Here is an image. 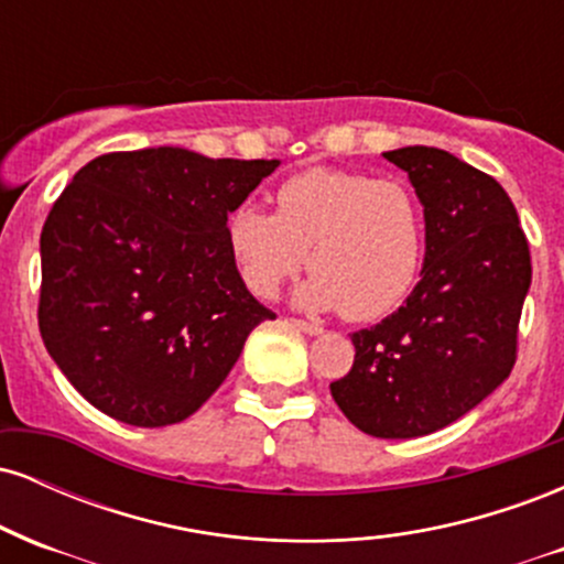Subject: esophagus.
I'll return each mask as SVG.
<instances>
[{"mask_svg":"<svg viewBox=\"0 0 564 564\" xmlns=\"http://www.w3.org/2000/svg\"><path fill=\"white\" fill-rule=\"evenodd\" d=\"M291 326L300 328V332L310 334V336H321L323 334V326H318V323H310V321H302V318H291Z\"/></svg>","mask_w":564,"mask_h":564,"instance_id":"esophagus-1","label":"esophagus"}]
</instances>
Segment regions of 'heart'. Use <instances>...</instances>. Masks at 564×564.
<instances>
[{"label":"heart","instance_id":"heart-1","mask_svg":"<svg viewBox=\"0 0 564 564\" xmlns=\"http://www.w3.org/2000/svg\"><path fill=\"white\" fill-rule=\"evenodd\" d=\"M273 200L275 215L238 204L225 217L230 260L251 294L270 300L307 262L302 307L379 321L405 302L424 262V209L411 185L315 166L283 180Z\"/></svg>","mask_w":564,"mask_h":564}]
</instances>
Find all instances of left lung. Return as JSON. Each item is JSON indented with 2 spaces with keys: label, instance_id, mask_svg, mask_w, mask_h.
Segmentation results:
<instances>
[{
  "label": "left lung",
  "instance_id": "obj_1",
  "mask_svg": "<svg viewBox=\"0 0 564 564\" xmlns=\"http://www.w3.org/2000/svg\"><path fill=\"white\" fill-rule=\"evenodd\" d=\"M424 206L422 281L403 307L352 334L332 398L360 432L422 437L462 419L509 377L530 289V249L501 185L448 151H387Z\"/></svg>",
  "mask_w": 564,
  "mask_h": 564
}]
</instances>
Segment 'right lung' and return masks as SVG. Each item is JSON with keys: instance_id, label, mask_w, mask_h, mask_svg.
Instances as JSON below:
<instances>
[{"instance_id": "right-lung-1", "label": "right lung", "mask_w": 564, "mask_h": 564, "mask_svg": "<svg viewBox=\"0 0 564 564\" xmlns=\"http://www.w3.org/2000/svg\"><path fill=\"white\" fill-rule=\"evenodd\" d=\"M275 166L164 145L74 174L42 230L39 332L97 411L132 426L185 422L275 318L225 243L228 212Z\"/></svg>"}]
</instances>
